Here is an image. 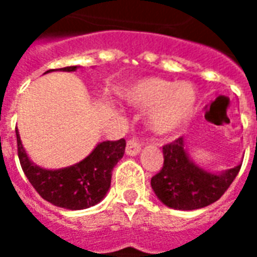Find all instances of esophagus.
<instances>
[{"label":"esophagus","instance_id":"34e87169","mask_svg":"<svg viewBox=\"0 0 257 257\" xmlns=\"http://www.w3.org/2000/svg\"><path fill=\"white\" fill-rule=\"evenodd\" d=\"M142 150V143L138 139H131L126 143V154L128 156H138Z\"/></svg>","mask_w":257,"mask_h":257}]
</instances>
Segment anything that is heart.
I'll return each mask as SVG.
<instances>
[{
    "label": "heart",
    "instance_id": "b5f03b06",
    "mask_svg": "<svg viewBox=\"0 0 257 257\" xmlns=\"http://www.w3.org/2000/svg\"><path fill=\"white\" fill-rule=\"evenodd\" d=\"M125 100L138 108H150L149 123L158 135H169L182 129L193 117L197 106V90L190 82L164 78H145L129 86Z\"/></svg>",
    "mask_w": 257,
    "mask_h": 257
}]
</instances>
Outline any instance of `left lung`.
Masks as SVG:
<instances>
[{
    "label": "left lung",
    "instance_id": "obj_1",
    "mask_svg": "<svg viewBox=\"0 0 257 257\" xmlns=\"http://www.w3.org/2000/svg\"><path fill=\"white\" fill-rule=\"evenodd\" d=\"M164 167L151 178V187L162 204L180 210H193L213 204L237 178L241 165L220 175L194 165L184 150L183 138L162 147Z\"/></svg>",
    "mask_w": 257,
    "mask_h": 257
}]
</instances>
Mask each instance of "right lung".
<instances>
[{
    "mask_svg": "<svg viewBox=\"0 0 257 257\" xmlns=\"http://www.w3.org/2000/svg\"><path fill=\"white\" fill-rule=\"evenodd\" d=\"M59 70L75 71L77 66ZM16 139L20 165L31 186L45 201L71 210L89 208L104 198L111 183L112 168L123 157L126 146L125 139L101 142L77 165L49 171L37 167L29 160L18 129Z\"/></svg>",
    "mask_w": 257,
    "mask_h": 257,
    "instance_id": "obj_1",
    "label": "right lung"
}]
</instances>
